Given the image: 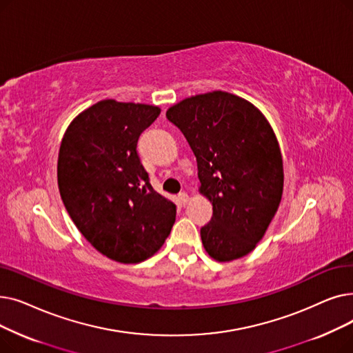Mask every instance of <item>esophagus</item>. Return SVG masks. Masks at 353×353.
Here are the masks:
<instances>
[{
	"instance_id": "obj_1",
	"label": "esophagus",
	"mask_w": 353,
	"mask_h": 353,
	"mask_svg": "<svg viewBox=\"0 0 353 353\" xmlns=\"http://www.w3.org/2000/svg\"><path fill=\"white\" fill-rule=\"evenodd\" d=\"M178 199H179V204L181 205H185L188 201H190V196H188V194L187 192H181L179 195H178Z\"/></svg>"
}]
</instances>
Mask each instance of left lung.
Instances as JSON below:
<instances>
[{"label":"left lung","mask_w":353,"mask_h":353,"mask_svg":"<svg viewBox=\"0 0 353 353\" xmlns=\"http://www.w3.org/2000/svg\"><path fill=\"white\" fill-rule=\"evenodd\" d=\"M196 158L199 192L212 203L201 228L210 257L225 263L251 253L283 195V158L273 128L248 100L214 90L166 110Z\"/></svg>","instance_id":"1"}]
</instances>
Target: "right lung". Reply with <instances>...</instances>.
Returning a JSON list of instances; mask_svg holds the SVG:
<instances>
[{"mask_svg":"<svg viewBox=\"0 0 353 353\" xmlns=\"http://www.w3.org/2000/svg\"><path fill=\"white\" fill-rule=\"evenodd\" d=\"M159 113L152 105L100 100L74 117L61 139L63 204L83 237L119 263L154 256L175 223V204L150 185L137 150Z\"/></svg>","mask_w":353,"mask_h":353,"instance_id":"obj_1","label":"right lung"}]
</instances>
